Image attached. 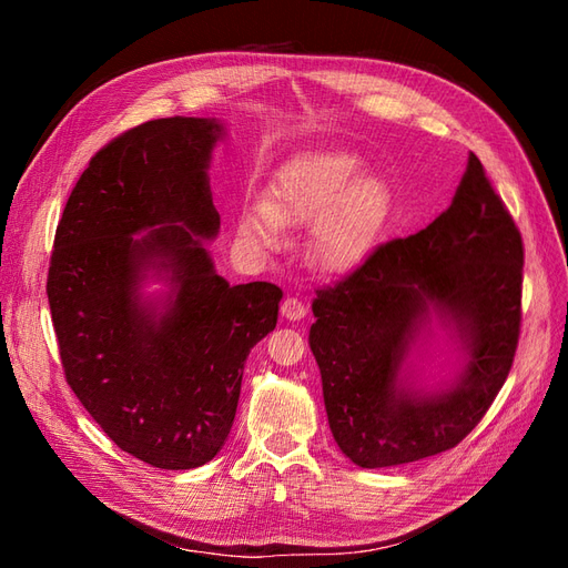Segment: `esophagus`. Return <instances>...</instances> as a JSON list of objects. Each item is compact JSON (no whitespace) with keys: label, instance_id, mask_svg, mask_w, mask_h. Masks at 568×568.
<instances>
[{"label":"esophagus","instance_id":"1","mask_svg":"<svg viewBox=\"0 0 568 568\" xmlns=\"http://www.w3.org/2000/svg\"><path fill=\"white\" fill-rule=\"evenodd\" d=\"M282 315L286 320H301L305 315V303L296 296H286L282 303Z\"/></svg>","mask_w":568,"mask_h":568}]
</instances>
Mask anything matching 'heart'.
Returning <instances> with one entry per match:
<instances>
[{"instance_id":"1","label":"heart","mask_w":568,"mask_h":568,"mask_svg":"<svg viewBox=\"0 0 568 568\" xmlns=\"http://www.w3.org/2000/svg\"><path fill=\"white\" fill-rule=\"evenodd\" d=\"M363 161L346 149L298 153L274 175L267 201L244 211L239 232L257 248L282 244V222H313L311 253L324 270L363 261L388 211V192L376 178H359Z\"/></svg>"}]
</instances>
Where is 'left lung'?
Returning a JSON list of instances; mask_svg holds the SVG:
<instances>
[{
	"label": "left lung",
	"instance_id": "8db88e82",
	"mask_svg": "<svg viewBox=\"0 0 568 568\" xmlns=\"http://www.w3.org/2000/svg\"><path fill=\"white\" fill-rule=\"evenodd\" d=\"M521 284V232L469 153L448 211L417 234L376 246L346 277L317 288L311 348L343 455L379 469L467 438L511 369ZM432 306L456 324L468 365L453 389L419 396L399 386V367Z\"/></svg>",
	"mask_w": 568,
	"mask_h": 568
}]
</instances>
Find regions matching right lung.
Segmentation results:
<instances>
[{
  "instance_id": "1",
  "label": "right lung",
  "mask_w": 568,
  "mask_h": 568,
  "mask_svg": "<svg viewBox=\"0 0 568 568\" xmlns=\"http://www.w3.org/2000/svg\"><path fill=\"white\" fill-rule=\"evenodd\" d=\"M220 132L217 120L175 115L118 134L73 186L49 257L68 386L120 450L159 469L220 453L246 357L282 301L270 282L230 286L201 246L220 230L205 173ZM146 264L176 284L161 318L135 294Z\"/></svg>"
}]
</instances>
